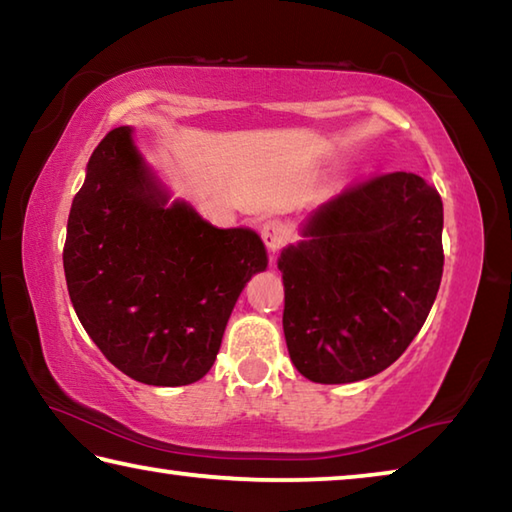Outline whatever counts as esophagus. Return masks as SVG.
Returning <instances> with one entry per match:
<instances>
[{
	"label": "esophagus",
	"mask_w": 512,
	"mask_h": 512,
	"mask_svg": "<svg viewBox=\"0 0 512 512\" xmlns=\"http://www.w3.org/2000/svg\"><path fill=\"white\" fill-rule=\"evenodd\" d=\"M287 237H289V228H287V223L280 221V219H268L262 225V239H264L266 248L271 250L273 255L284 246Z\"/></svg>",
	"instance_id": "obj_1"
}]
</instances>
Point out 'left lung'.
Listing matches in <instances>:
<instances>
[{
  "label": "left lung",
  "instance_id": "1",
  "mask_svg": "<svg viewBox=\"0 0 512 512\" xmlns=\"http://www.w3.org/2000/svg\"><path fill=\"white\" fill-rule=\"evenodd\" d=\"M284 250L282 327L316 384L377 375L427 320L443 277V201L415 173H375L320 205Z\"/></svg>",
  "mask_w": 512,
  "mask_h": 512
}]
</instances>
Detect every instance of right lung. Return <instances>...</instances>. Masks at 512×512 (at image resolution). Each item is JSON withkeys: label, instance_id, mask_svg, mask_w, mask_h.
<instances>
[{"label": "right lung", "instance_id": "right-lung-1", "mask_svg": "<svg viewBox=\"0 0 512 512\" xmlns=\"http://www.w3.org/2000/svg\"><path fill=\"white\" fill-rule=\"evenodd\" d=\"M266 262L253 230H219L185 203L167 207L128 126L94 149L63 266L81 325L124 375L151 386L201 379L241 289Z\"/></svg>", "mask_w": 512, "mask_h": 512}]
</instances>
